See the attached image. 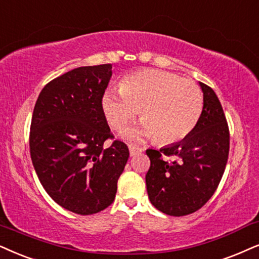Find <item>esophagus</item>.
I'll return each mask as SVG.
<instances>
[{
    "label": "esophagus",
    "mask_w": 259,
    "mask_h": 259,
    "mask_svg": "<svg viewBox=\"0 0 259 259\" xmlns=\"http://www.w3.org/2000/svg\"><path fill=\"white\" fill-rule=\"evenodd\" d=\"M142 150L143 149L141 148V147H137V146H134V145H130L129 146V152H130V155H132V156L141 153V152H142Z\"/></svg>",
    "instance_id": "34e87169"
}]
</instances>
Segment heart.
Segmentation results:
<instances>
[{
  "mask_svg": "<svg viewBox=\"0 0 259 259\" xmlns=\"http://www.w3.org/2000/svg\"><path fill=\"white\" fill-rule=\"evenodd\" d=\"M103 110L114 130H123L139 110L142 123L127 129L130 141L155 137L160 143L181 141L194 130L203 110V94L190 80L161 70H140L126 75L120 90L103 96Z\"/></svg>",
  "mask_w": 259,
  "mask_h": 259,
  "instance_id": "obj_1",
  "label": "heart"
}]
</instances>
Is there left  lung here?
Instances as JSON below:
<instances>
[{
  "label": "left lung",
  "mask_w": 259,
  "mask_h": 259,
  "mask_svg": "<svg viewBox=\"0 0 259 259\" xmlns=\"http://www.w3.org/2000/svg\"><path fill=\"white\" fill-rule=\"evenodd\" d=\"M199 86L203 110L194 130L181 142L146 152L150 160L146 175L149 201L171 217L192 214L210 199L230 153V130L220 100L207 84Z\"/></svg>",
  "instance_id": "1"
}]
</instances>
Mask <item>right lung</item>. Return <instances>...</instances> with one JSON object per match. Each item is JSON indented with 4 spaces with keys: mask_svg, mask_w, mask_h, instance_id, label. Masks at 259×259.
I'll return each instance as SVG.
<instances>
[{
    "mask_svg": "<svg viewBox=\"0 0 259 259\" xmlns=\"http://www.w3.org/2000/svg\"><path fill=\"white\" fill-rule=\"evenodd\" d=\"M112 65L80 67L50 81L34 105L29 152L42 188L57 204L92 215L114 201L129 149L113 139L103 110Z\"/></svg>",
    "mask_w": 259,
    "mask_h": 259,
    "instance_id": "1",
    "label": "right lung"
}]
</instances>
